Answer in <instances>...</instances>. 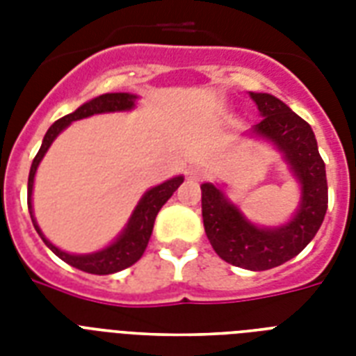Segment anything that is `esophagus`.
I'll list each match as a JSON object with an SVG mask.
<instances>
[{"label":"esophagus","instance_id":"1","mask_svg":"<svg viewBox=\"0 0 356 356\" xmlns=\"http://www.w3.org/2000/svg\"><path fill=\"white\" fill-rule=\"evenodd\" d=\"M186 177L194 179V181H201V179H205V172H203L200 166H192V168H188Z\"/></svg>","mask_w":356,"mask_h":356}]
</instances>
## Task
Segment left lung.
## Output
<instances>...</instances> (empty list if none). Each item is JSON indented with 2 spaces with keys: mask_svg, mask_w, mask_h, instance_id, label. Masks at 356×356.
Masks as SVG:
<instances>
[{
  "mask_svg": "<svg viewBox=\"0 0 356 356\" xmlns=\"http://www.w3.org/2000/svg\"><path fill=\"white\" fill-rule=\"evenodd\" d=\"M249 96L262 116L253 133L282 151L301 183L298 212L281 227H257L212 183L201 184V212L207 238L220 259L243 270L264 271L284 264L309 245L325 218L329 195L325 162L312 127L271 94Z\"/></svg>",
  "mask_w": 356,
  "mask_h": 356,
  "instance_id": "1",
  "label": "left lung"
}]
</instances>
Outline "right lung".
Masks as SVG:
<instances>
[{"label": "right lung", "mask_w": 356, "mask_h": 356, "mask_svg": "<svg viewBox=\"0 0 356 356\" xmlns=\"http://www.w3.org/2000/svg\"><path fill=\"white\" fill-rule=\"evenodd\" d=\"M134 99L136 96L133 94H127V92H116V94H103V96H97L90 102H86L85 105H81L75 113L66 114L64 118L57 120L53 123L51 127L47 129L46 136L42 140V145L38 153H36L35 161L31 164L29 172V181H27V207H29L31 220H33V225H35L36 233L40 234V238L44 240L47 248L51 249L53 253L57 254L58 259H63L66 264L74 266L77 270L86 271V273H94V275H108V273H116V271H122L129 266H133L136 260L144 254L145 248H147V242H149L151 233H153V223H155V218L159 214V211L162 209V205L166 203L170 197L173 195V192L181 186V183L184 181L183 175L179 177H173L166 183L159 184L155 188L147 190L144 194V197L138 201V205L134 209L133 216L129 218L127 227L123 229V233L116 238V242H113L108 248L102 249V251H96V253L90 254H70L66 251H60L58 248H55L49 240H47L44 234H42L40 227L36 225V220L33 216V181H35L36 168L40 164V161L46 155V151L49 149L51 142L58 136V133L66 129L72 122L75 120L88 118V116H94V114L102 113H118V111H131L134 107Z\"/></svg>", "instance_id": "right-lung-1"}]
</instances>
